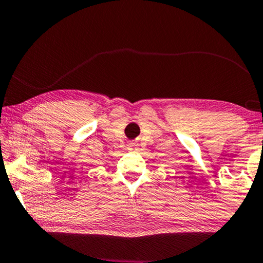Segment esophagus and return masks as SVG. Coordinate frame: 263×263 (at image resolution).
<instances>
[{
	"label": "esophagus",
	"instance_id": "obj_1",
	"mask_svg": "<svg viewBox=\"0 0 263 263\" xmlns=\"http://www.w3.org/2000/svg\"><path fill=\"white\" fill-rule=\"evenodd\" d=\"M137 144H136V143H129L128 144V146H131V148H134V146H136Z\"/></svg>",
	"mask_w": 263,
	"mask_h": 263
}]
</instances>
